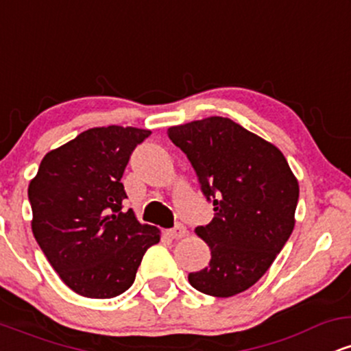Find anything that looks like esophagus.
Masks as SVG:
<instances>
[{"label":"esophagus","instance_id":"esophagus-1","mask_svg":"<svg viewBox=\"0 0 351 351\" xmlns=\"http://www.w3.org/2000/svg\"><path fill=\"white\" fill-rule=\"evenodd\" d=\"M165 236L170 237V239H181V237L186 236V228H184L183 224H176L175 228L165 231Z\"/></svg>","mask_w":351,"mask_h":351}]
</instances>
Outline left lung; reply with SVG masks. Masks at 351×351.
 I'll list each match as a JSON object with an SVG mask.
<instances>
[{
    "label": "left lung",
    "mask_w": 351,
    "mask_h": 351,
    "mask_svg": "<svg viewBox=\"0 0 351 351\" xmlns=\"http://www.w3.org/2000/svg\"><path fill=\"white\" fill-rule=\"evenodd\" d=\"M168 136L188 156L215 206L211 223L196 228L211 261L189 274V284L213 297L247 291L292 234L299 181L279 148L231 119L176 125Z\"/></svg>",
    "instance_id": "8db88e82"
}]
</instances>
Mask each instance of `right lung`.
Listing matches in <instances>:
<instances>
[{
	"label": "right lung",
	"mask_w": 351,
	"mask_h": 351,
	"mask_svg": "<svg viewBox=\"0 0 351 351\" xmlns=\"http://www.w3.org/2000/svg\"><path fill=\"white\" fill-rule=\"evenodd\" d=\"M150 130L88 128L51 150L27 188L33 234L59 277L88 299H112L134 284L143 254L160 229L140 224L122 176L132 152Z\"/></svg>",
	"instance_id": "add662e5"
}]
</instances>
